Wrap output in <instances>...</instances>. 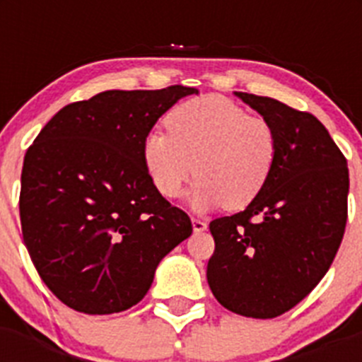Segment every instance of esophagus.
Listing matches in <instances>:
<instances>
[{"instance_id":"obj_1","label":"esophagus","mask_w":362,"mask_h":362,"mask_svg":"<svg viewBox=\"0 0 362 362\" xmlns=\"http://www.w3.org/2000/svg\"><path fill=\"white\" fill-rule=\"evenodd\" d=\"M192 226H194V232H203L206 230V221L201 219V217H192Z\"/></svg>"}]
</instances>
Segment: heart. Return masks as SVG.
<instances>
[{"instance_id":"b5f03b06","label":"heart","mask_w":362,"mask_h":362,"mask_svg":"<svg viewBox=\"0 0 362 362\" xmlns=\"http://www.w3.org/2000/svg\"><path fill=\"white\" fill-rule=\"evenodd\" d=\"M168 133L153 129L143 139V161L168 199L177 197L196 172L190 192L194 209L225 203L245 209L267 187L279 156L276 129L261 116L223 95H201L172 108Z\"/></svg>"}]
</instances>
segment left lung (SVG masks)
Listing matches in <instances>:
<instances>
[{"label":"left lung","mask_w":362,"mask_h":362,"mask_svg":"<svg viewBox=\"0 0 362 362\" xmlns=\"http://www.w3.org/2000/svg\"><path fill=\"white\" fill-rule=\"evenodd\" d=\"M276 129L279 156L263 192L243 212L210 223V290L230 312L279 317L334 263L348 219L346 158L325 124L277 99L235 92Z\"/></svg>","instance_id":"left-lung-1"}]
</instances>
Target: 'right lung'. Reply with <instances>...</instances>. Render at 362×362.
<instances>
[{"instance_id":"obj_1","label":"right lung","mask_w":362,"mask_h":362,"mask_svg":"<svg viewBox=\"0 0 362 362\" xmlns=\"http://www.w3.org/2000/svg\"><path fill=\"white\" fill-rule=\"evenodd\" d=\"M197 88L107 90L45 124L25 153L19 192L23 243L43 283L90 315L137 305L159 261L192 233L143 161V139Z\"/></svg>"}]
</instances>
